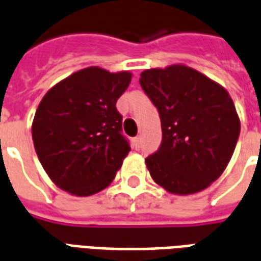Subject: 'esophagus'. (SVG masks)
Listing matches in <instances>:
<instances>
[{"mask_svg": "<svg viewBox=\"0 0 261 261\" xmlns=\"http://www.w3.org/2000/svg\"><path fill=\"white\" fill-rule=\"evenodd\" d=\"M134 144L138 147V145L141 144V137H136V138H134Z\"/></svg>", "mask_w": 261, "mask_h": 261, "instance_id": "obj_1", "label": "esophagus"}]
</instances>
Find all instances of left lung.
Returning <instances> with one entry per match:
<instances>
[{
	"instance_id": "8db88e82",
	"label": "left lung",
	"mask_w": 261,
	"mask_h": 261,
	"mask_svg": "<svg viewBox=\"0 0 261 261\" xmlns=\"http://www.w3.org/2000/svg\"><path fill=\"white\" fill-rule=\"evenodd\" d=\"M140 84L162 127L161 147L145 159L153 181L177 196L211 186L226 169L241 133L228 91L185 64L145 69Z\"/></svg>"
}]
</instances>
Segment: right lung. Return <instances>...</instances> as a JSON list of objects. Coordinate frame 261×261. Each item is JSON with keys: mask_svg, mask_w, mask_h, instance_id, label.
<instances>
[{"mask_svg": "<svg viewBox=\"0 0 261 261\" xmlns=\"http://www.w3.org/2000/svg\"><path fill=\"white\" fill-rule=\"evenodd\" d=\"M130 71L88 67L60 81L37 106L32 138L37 158L61 190L86 197L113 181L130 152L116 102Z\"/></svg>", "mask_w": 261, "mask_h": 261, "instance_id": "add662e5", "label": "right lung"}]
</instances>
